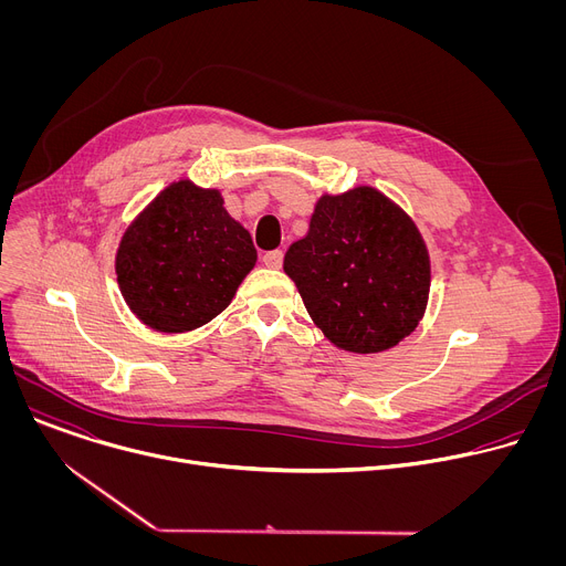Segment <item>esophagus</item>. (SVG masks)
Masks as SVG:
<instances>
[{"label":"esophagus","mask_w":566,"mask_h":566,"mask_svg":"<svg viewBox=\"0 0 566 566\" xmlns=\"http://www.w3.org/2000/svg\"><path fill=\"white\" fill-rule=\"evenodd\" d=\"M282 260H284V253L282 251H269L264 253V264L269 269H280L282 266Z\"/></svg>","instance_id":"1"}]
</instances>
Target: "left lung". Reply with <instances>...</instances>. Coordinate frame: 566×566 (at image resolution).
I'll use <instances>...</instances> for the list:
<instances>
[{
  "label": "left lung",
  "mask_w": 566,
  "mask_h": 566,
  "mask_svg": "<svg viewBox=\"0 0 566 566\" xmlns=\"http://www.w3.org/2000/svg\"><path fill=\"white\" fill-rule=\"evenodd\" d=\"M313 325L338 349L378 354L408 338L430 297V253L415 219L371 186L325 192L284 255Z\"/></svg>",
  "instance_id": "obj_1"
}]
</instances>
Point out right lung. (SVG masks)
<instances>
[{
	"label": "right lung",
	"mask_w": 566,
	"mask_h": 566,
	"mask_svg": "<svg viewBox=\"0 0 566 566\" xmlns=\"http://www.w3.org/2000/svg\"><path fill=\"white\" fill-rule=\"evenodd\" d=\"M255 262L251 232L228 214L221 192L179 179L125 228L116 280L145 327L186 334L232 302Z\"/></svg>",
	"instance_id": "add662e5"
}]
</instances>
